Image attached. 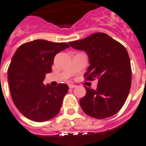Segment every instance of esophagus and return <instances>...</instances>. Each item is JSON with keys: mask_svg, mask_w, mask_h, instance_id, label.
Returning <instances> with one entry per match:
<instances>
[{"mask_svg": "<svg viewBox=\"0 0 146 146\" xmlns=\"http://www.w3.org/2000/svg\"><path fill=\"white\" fill-rule=\"evenodd\" d=\"M69 87H70V88H74L76 87V85H75V84H70Z\"/></svg>", "mask_w": 146, "mask_h": 146, "instance_id": "esophagus-1", "label": "esophagus"}]
</instances>
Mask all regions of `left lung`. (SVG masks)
Instances as JSON below:
<instances>
[{
	"label": "left lung",
	"instance_id": "left-lung-1",
	"mask_svg": "<svg viewBox=\"0 0 146 146\" xmlns=\"http://www.w3.org/2000/svg\"><path fill=\"white\" fill-rule=\"evenodd\" d=\"M69 44L88 55L90 66L84 74L85 80H98L96 90L85 87L86 95L80 100L84 112L99 119L114 115L123 108L131 86V66L126 49L101 32Z\"/></svg>",
	"mask_w": 146,
	"mask_h": 146
}]
</instances>
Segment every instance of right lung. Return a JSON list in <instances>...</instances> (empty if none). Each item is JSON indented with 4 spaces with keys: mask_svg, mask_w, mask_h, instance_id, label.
<instances>
[{
    "mask_svg": "<svg viewBox=\"0 0 146 146\" xmlns=\"http://www.w3.org/2000/svg\"><path fill=\"white\" fill-rule=\"evenodd\" d=\"M68 47L66 42L37 39L22 44L14 54L8 70L9 88L14 104L27 119L40 123L58 114L69 87L45 86L43 80L56 54Z\"/></svg>",
    "mask_w": 146,
    "mask_h": 146,
    "instance_id": "right-lung-1",
    "label": "right lung"
}]
</instances>
